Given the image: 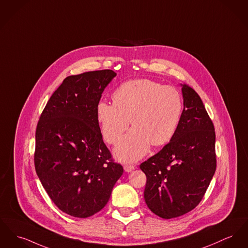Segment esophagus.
Returning <instances> with one entry per match:
<instances>
[{"label": "esophagus", "instance_id": "esophagus-1", "mask_svg": "<svg viewBox=\"0 0 248 248\" xmlns=\"http://www.w3.org/2000/svg\"><path fill=\"white\" fill-rule=\"evenodd\" d=\"M124 170L126 172H131L132 170H135V166H133V165H124Z\"/></svg>", "mask_w": 248, "mask_h": 248}]
</instances>
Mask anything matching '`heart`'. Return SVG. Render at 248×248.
<instances>
[{
  "label": "heart",
  "mask_w": 248,
  "mask_h": 248,
  "mask_svg": "<svg viewBox=\"0 0 248 248\" xmlns=\"http://www.w3.org/2000/svg\"><path fill=\"white\" fill-rule=\"evenodd\" d=\"M113 103L100 102L96 117L104 140L116 144L130 124L128 132L115 149L119 160L141 158L150 145H166L174 137L183 113V98L171 86L151 79L123 83L112 94Z\"/></svg>",
  "instance_id": "1"
}]
</instances>
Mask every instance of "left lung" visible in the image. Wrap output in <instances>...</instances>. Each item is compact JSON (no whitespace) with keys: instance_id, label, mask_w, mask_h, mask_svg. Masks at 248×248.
I'll use <instances>...</instances> for the list:
<instances>
[{"instance_id":"obj_1","label":"left lung","mask_w":248,"mask_h":248,"mask_svg":"<svg viewBox=\"0 0 248 248\" xmlns=\"http://www.w3.org/2000/svg\"><path fill=\"white\" fill-rule=\"evenodd\" d=\"M181 86L184 109L174 137L140 166L147 177L146 204L164 219L181 217L200 203L217 169L214 124L195 90Z\"/></svg>"}]
</instances>
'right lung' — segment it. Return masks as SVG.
<instances>
[{
	"instance_id": "add662e5",
	"label": "right lung",
	"mask_w": 248,
	"mask_h": 248,
	"mask_svg": "<svg viewBox=\"0 0 248 248\" xmlns=\"http://www.w3.org/2000/svg\"><path fill=\"white\" fill-rule=\"evenodd\" d=\"M116 75L106 69L65 78L37 124L36 174L51 201L71 217L101 211L124 172L103 141L96 117L102 93Z\"/></svg>"
}]
</instances>
